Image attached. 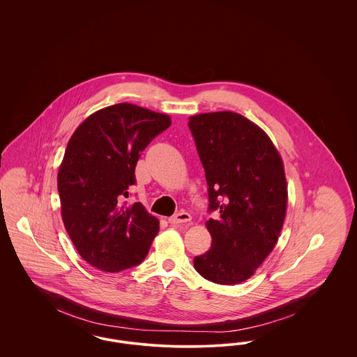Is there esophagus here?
Returning <instances> with one entry per match:
<instances>
[{
  "label": "esophagus",
  "mask_w": 357,
  "mask_h": 357,
  "mask_svg": "<svg viewBox=\"0 0 357 357\" xmlns=\"http://www.w3.org/2000/svg\"><path fill=\"white\" fill-rule=\"evenodd\" d=\"M191 221V215L186 213V211H179L176 213L174 217H171L169 222L171 225H178V223H186V222Z\"/></svg>",
  "instance_id": "obj_1"
}]
</instances>
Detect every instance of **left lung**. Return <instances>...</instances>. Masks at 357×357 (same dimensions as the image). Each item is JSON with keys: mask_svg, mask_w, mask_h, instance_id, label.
I'll use <instances>...</instances> for the list:
<instances>
[{"mask_svg": "<svg viewBox=\"0 0 357 357\" xmlns=\"http://www.w3.org/2000/svg\"><path fill=\"white\" fill-rule=\"evenodd\" d=\"M188 128L208 191L211 249L194 258L204 278L236 285L271 255L281 233L288 188L281 156L257 124L236 112L191 116Z\"/></svg>", "mask_w": 357, "mask_h": 357, "instance_id": "8db88e82", "label": "left lung"}]
</instances>
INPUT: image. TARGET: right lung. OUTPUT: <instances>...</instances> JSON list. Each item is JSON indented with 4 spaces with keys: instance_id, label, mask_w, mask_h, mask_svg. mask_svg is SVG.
<instances>
[{
    "instance_id": "right-lung-1",
    "label": "right lung",
    "mask_w": 357,
    "mask_h": 357,
    "mask_svg": "<svg viewBox=\"0 0 357 357\" xmlns=\"http://www.w3.org/2000/svg\"><path fill=\"white\" fill-rule=\"evenodd\" d=\"M170 126L167 115L120 102L88 116L69 139L57 190L64 226L89 265L121 272L149 255L159 221L124 198L140 153Z\"/></svg>"
}]
</instances>
